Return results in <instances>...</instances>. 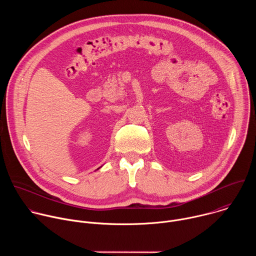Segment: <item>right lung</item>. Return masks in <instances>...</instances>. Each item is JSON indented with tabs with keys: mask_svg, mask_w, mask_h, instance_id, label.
<instances>
[{
	"mask_svg": "<svg viewBox=\"0 0 256 256\" xmlns=\"http://www.w3.org/2000/svg\"><path fill=\"white\" fill-rule=\"evenodd\" d=\"M98 169H99V168H98Z\"/></svg>",
	"mask_w": 256,
	"mask_h": 256,
	"instance_id": "add662e5",
	"label": "right lung"
}]
</instances>
